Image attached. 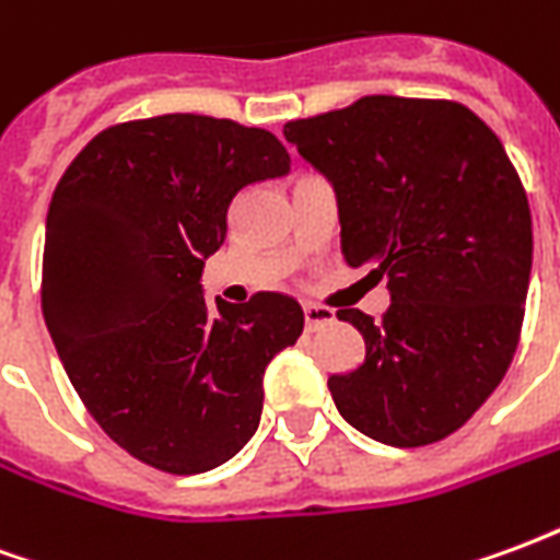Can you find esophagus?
<instances>
[{
	"label": "esophagus",
	"mask_w": 560,
	"mask_h": 560,
	"mask_svg": "<svg viewBox=\"0 0 560 560\" xmlns=\"http://www.w3.org/2000/svg\"><path fill=\"white\" fill-rule=\"evenodd\" d=\"M303 315H305V329H312V332L336 320V315H332L329 308H324V305H303Z\"/></svg>",
	"instance_id": "34e87169"
}]
</instances>
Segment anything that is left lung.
<instances>
[{
    "mask_svg": "<svg viewBox=\"0 0 560 560\" xmlns=\"http://www.w3.org/2000/svg\"><path fill=\"white\" fill-rule=\"evenodd\" d=\"M284 140L336 191L341 255L387 279L375 317L339 308L365 360L327 381L353 429L425 446L462 429L516 353L530 281L528 195L504 143L456 102L365 95Z\"/></svg>",
    "mask_w": 560,
    "mask_h": 560,
    "instance_id": "left-lung-1",
    "label": "left lung"
}]
</instances>
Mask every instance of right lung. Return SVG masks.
Here are the masks:
<instances>
[{
	"mask_svg": "<svg viewBox=\"0 0 560 560\" xmlns=\"http://www.w3.org/2000/svg\"><path fill=\"white\" fill-rule=\"evenodd\" d=\"M291 171L276 135L167 114L95 135L56 185L42 308L86 411L126 453L203 474L257 432L269 360L303 332L284 293L203 296L245 185Z\"/></svg>",
	"mask_w": 560,
	"mask_h": 560,
	"instance_id": "add662e5",
	"label": "right lung"
}]
</instances>
